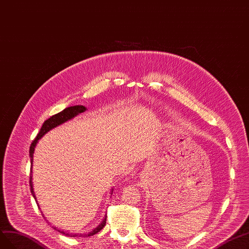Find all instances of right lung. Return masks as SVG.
I'll return each mask as SVG.
<instances>
[{
	"instance_id": "right-lung-1",
	"label": "right lung",
	"mask_w": 249,
	"mask_h": 249,
	"mask_svg": "<svg viewBox=\"0 0 249 249\" xmlns=\"http://www.w3.org/2000/svg\"><path fill=\"white\" fill-rule=\"evenodd\" d=\"M85 110H87V108H85L83 105L70 106V107H67V108L63 109L62 111H60V112H58V113H56V115H54V116H52V117H50L48 120L45 121L44 124H42L41 128H40L38 134L36 136V138H35L34 141L32 142V144H31V146H30V150H29L30 159H31V169H30V180H29V182H30V191H31V193H32V195H33L34 198H35V194H34L33 186H32V161H33L34 148H35V146H36L38 140H39L41 137H44L48 131L53 129L54 127H56V126H58V125L62 124V123L67 122V121H69V120H71V119H73L74 117H76L77 115H79V113H81V112H83V111H85ZM35 199H36V198H35ZM105 223H106V216H105V218L103 219V221H102L100 224H99V225L96 227V229H94L93 231H89L87 236H93V235H95V233L100 231L103 229V227L105 226ZM54 230L59 231L60 233H62V235H65V236H69V237H70V236H71V237H72V236H73V237L77 236L76 233H75V235H72V233H71V232H67V231H60V230L57 229V227H54Z\"/></svg>"
}]
</instances>
